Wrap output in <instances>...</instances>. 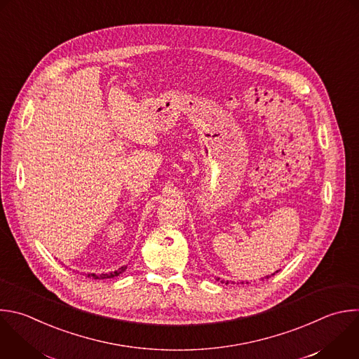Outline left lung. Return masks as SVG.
<instances>
[{"label":"left lung","mask_w":359,"mask_h":359,"mask_svg":"<svg viewBox=\"0 0 359 359\" xmlns=\"http://www.w3.org/2000/svg\"><path fill=\"white\" fill-rule=\"evenodd\" d=\"M276 272H278V271H276ZM276 272H275V273H276ZM275 273H272V275H271V276H273V275H275ZM271 276H265V279H268V278H271ZM217 280H219V282H221V283H225V285H228V283H229V282H228V280H222V279H219V278H217ZM262 280H264V279H262ZM232 283H233V282H232ZM241 283H244V282H241ZM247 283H248V282H247Z\"/></svg>","instance_id":"obj_1"}]
</instances>
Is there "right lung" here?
<instances>
[{"label": "right lung", "instance_id": "obj_1", "mask_svg": "<svg viewBox=\"0 0 359 359\" xmlns=\"http://www.w3.org/2000/svg\"><path fill=\"white\" fill-rule=\"evenodd\" d=\"M127 271V265L118 268L116 271L114 272H108V273H101V275H95V273H87V278H91V279H111V278H115V276H119L123 272Z\"/></svg>", "mask_w": 359, "mask_h": 359}]
</instances>
